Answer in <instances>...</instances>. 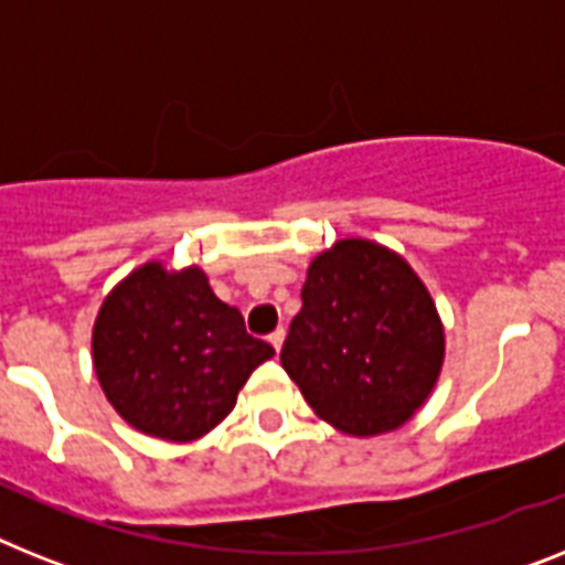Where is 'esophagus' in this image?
I'll list each match as a JSON object with an SVG mask.
<instances>
[{
    "instance_id": "esophagus-1",
    "label": "esophagus",
    "mask_w": 565,
    "mask_h": 565,
    "mask_svg": "<svg viewBox=\"0 0 565 565\" xmlns=\"http://www.w3.org/2000/svg\"><path fill=\"white\" fill-rule=\"evenodd\" d=\"M282 340H286V329H277V332H274V334H268V343H271V347L277 349V352H279V349H282Z\"/></svg>"
}]
</instances>
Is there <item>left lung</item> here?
Returning <instances> with one entry per match:
<instances>
[{
	"label": "left lung",
	"mask_w": 565,
	"mask_h": 565,
	"mask_svg": "<svg viewBox=\"0 0 565 565\" xmlns=\"http://www.w3.org/2000/svg\"><path fill=\"white\" fill-rule=\"evenodd\" d=\"M279 361L323 422L349 436H381L433 393L445 329L404 256L340 239L311 259Z\"/></svg>",
	"instance_id": "8db88e82"
}]
</instances>
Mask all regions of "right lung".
<instances>
[{
  "mask_svg": "<svg viewBox=\"0 0 565 565\" xmlns=\"http://www.w3.org/2000/svg\"><path fill=\"white\" fill-rule=\"evenodd\" d=\"M274 355L245 332L239 309L213 294L202 268H135L97 311L92 358L106 398L135 430L202 439L236 404L250 372Z\"/></svg>",
  "mask_w": 565,
  "mask_h": 565,
  "instance_id": "add662e5",
  "label": "right lung"
}]
</instances>
